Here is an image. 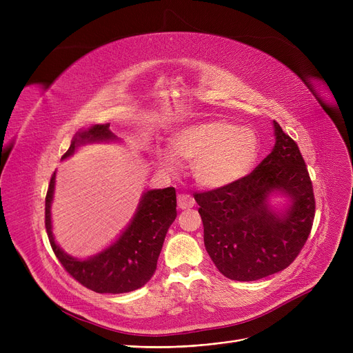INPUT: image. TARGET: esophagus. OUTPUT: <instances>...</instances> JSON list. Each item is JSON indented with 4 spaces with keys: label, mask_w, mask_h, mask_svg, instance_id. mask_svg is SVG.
<instances>
[{
    "label": "esophagus",
    "mask_w": 353,
    "mask_h": 353,
    "mask_svg": "<svg viewBox=\"0 0 353 353\" xmlns=\"http://www.w3.org/2000/svg\"><path fill=\"white\" fill-rule=\"evenodd\" d=\"M194 203H196L194 199H193L192 196H189V194H179V196H177V205H179V208H180L181 210L193 208Z\"/></svg>",
    "instance_id": "34e87169"
}]
</instances>
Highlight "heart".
I'll return each instance as SVG.
<instances>
[{"instance_id": "heart-1", "label": "heart", "mask_w": 353, "mask_h": 353, "mask_svg": "<svg viewBox=\"0 0 353 353\" xmlns=\"http://www.w3.org/2000/svg\"><path fill=\"white\" fill-rule=\"evenodd\" d=\"M170 150L160 159L164 172L177 173L179 160L189 161L196 183L217 190L250 172L257 159L259 141L249 128H240L226 120H208L177 130Z\"/></svg>"}]
</instances>
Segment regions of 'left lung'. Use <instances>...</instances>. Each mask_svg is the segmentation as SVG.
I'll return each mask as SVG.
<instances>
[{
	"label": "left lung",
	"mask_w": 353,
	"mask_h": 353,
	"mask_svg": "<svg viewBox=\"0 0 353 353\" xmlns=\"http://www.w3.org/2000/svg\"><path fill=\"white\" fill-rule=\"evenodd\" d=\"M274 145L249 176L196 193L206 250L219 272L253 282L286 269L314 219L312 181L299 147L276 121Z\"/></svg>",
	"instance_id": "8db88e82"
}]
</instances>
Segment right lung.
I'll list each match as a JSON object with an SVG mask.
<instances>
[{
	"instance_id": "add662e5",
	"label": "right lung",
	"mask_w": 353,
	"mask_h": 353,
	"mask_svg": "<svg viewBox=\"0 0 353 353\" xmlns=\"http://www.w3.org/2000/svg\"><path fill=\"white\" fill-rule=\"evenodd\" d=\"M99 143L123 140L111 132L110 124H92L74 134L61 160L70 159L87 144ZM55 174L57 172L50 180L46 197V229L51 248L64 269L83 286L97 293H127L144 286L156 272L165 233L177 216L174 188L143 192L134 216L113 242L88 257H77L60 248L52 232Z\"/></svg>"
}]
</instances>
